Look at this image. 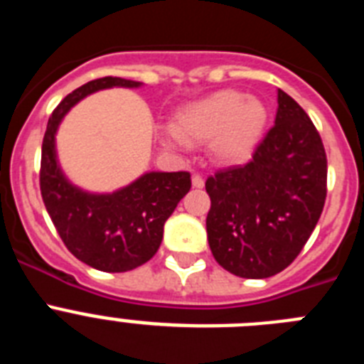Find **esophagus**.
Segmentation results:
<instances>
[{"label": "esophagus", "instance_id": "esophagus-1", "mask_svg": "<svg viewBox=\"0 0 364 364\" xmlns=\"http://www.w3.org/2000/svg\"><path fill=\"white\" fill-rule=\"evenodd\" d=\"M191 184H193V188H197V189L204 188V178H202L200 175H193Z\"/></svg>", "mask_w": 364, "mask_h": 364}]
</instances>
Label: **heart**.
Here are the masks:
<instances>
[{"mask_svg":"<svg viewBox=\"0 0 364 364\" xmlns=\"http://www.w3.org/2000/svg\"><path fill=\"white\" fill-rule=\"evenodd\" d=\"M269 112L259 98L239 91H217L184 105L173 117L171 133L164 136L166 146L210 144L218 162H246L259 146L268 125Z\"/></svg>","mask_w":364,"mask_h":364,"instance_id":"obj_1","label":"heart"}]
</instances>
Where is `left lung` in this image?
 Masks as SVG:
<instances>
[{
	"mask_svg": "<svg viewBox=\"0 0 364 364\" xmlns=\"http://www.w3.org/2000/svg\"><path fill=\"white\" fill-rule=\"evenodd\" d=\"M275 125L244 166L205 180L208 242L224 269L266 279L291 264L326 200V153L304 109L279 89Z\"/></svg>",
	"mask_w": 364,
	"mask_h": 364,
	"instance_id": "1",
	"label": "left lung"
}]
</instances>
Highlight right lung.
<instances>
[{
	"label": "right lung",
	"instance_id": "1",
	"mask_svg": "<svg viewBox=\"0 0 364 364\" xmlns=\"http://www.w3.org/2000/svg\"><path fill=\"white\" fill-rule=\"evenodd\" d=\"M142 82L92 80L67 95L50 114L41 146L40 189L54 228L70 253L100 272H129L159 252L164 224L191 189L188 171L144 173L112 193H89L74 186L58 164L56 133L80 100L102 89H136Z\"/></svg>",
	"mask_w": 364,
	"mask_h": 364
}]
</instances>
